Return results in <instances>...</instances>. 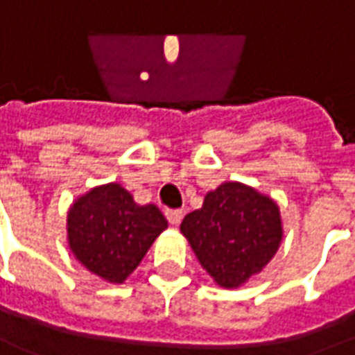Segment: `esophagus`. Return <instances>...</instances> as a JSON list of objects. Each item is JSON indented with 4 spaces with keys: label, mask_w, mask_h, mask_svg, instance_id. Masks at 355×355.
<instances>
[{
    "label": "esophagus",
    "mask_w": 355,
    "mask_h": 355,
    "mask_svg": "<svg viewBox=\"0 0 355 355\" xmlns=\"http://www.w3.org/2000/svg\"><path fill=\"white\" fill-rule=\"evenodd\" d=\"M166 218L171 225H178L184 218L182 210H166Z\"/></svg>",
    "instance_id": "obj_1"
}]
</instances>
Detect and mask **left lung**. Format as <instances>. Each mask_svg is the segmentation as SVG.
I'll list each match as a JSON object with an SVG mask.
<instances>
[{"label": "left lung", "instance_id": "obj_1", "mask_svg": "<svg viewBox=\"0 0 355 355\" xmlns=\"http://www.w3.org/2000/svg\"><path fill=\"white\" fill-rule=\"evenodd\" d=\"M180 232L221 288H238L261 274L285 234L277 202L236 180L210 189L202 207L184 218Z\"/></svg>", "mask_w": 355, "mask_h": 355}]
</instances>
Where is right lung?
<instances>
[{"instance_id": "right-lung-1", "label": "right lung", "mask_w": 355, "mask_h": 355, "mask_svg": "<svg viewBox=\"0 0 355 355\" xmlns=\"http://www.w3.org/2000/svg\"><path fill=\"white\" fill-rule=\"evenodd\" d=\"M166 229L167 220L156 205H137L117 182L94 186L67 212V240L74 259L113 285L134 274Z\"/></svg>"}]
</instances>
